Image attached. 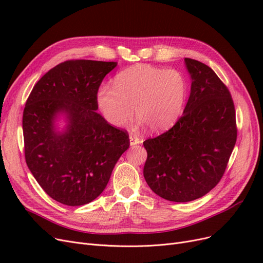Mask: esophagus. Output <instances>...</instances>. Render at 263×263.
I'll list each match as a JSON object with an SVG mask.
<instances>
[{
	"label": "esophagus",
	"mask_w": 263,
	"mask_h": 263,
	"mask_svg": "<svg viewBox=\"0 0 263 263\" xmlns=\"http://www.w3.org/2000/svg\"><path fill=\"white\" fill-rule=\"evenodd\" d=\"M129 141H130V145L132 146H135V145H137V144H141L142 139L139 138V136H137V135L130 134L129 135Z\"/></svg>",
	"instance_id": "obj_1"
}]
</instances>
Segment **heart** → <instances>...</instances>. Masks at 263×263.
Here are the masks:
<instances>
[{
  "label": "heart",
  "mask_w": 263,
  "mask_h": 263,
  "mask_svg": "<svg viewBox=\"0 0 263 263\" xmlns=\"http://www.w3.org/2000/svg\"><path fill=\"white\" fill-rule=\"evenodd\" d=\"M187 84L179 71L136 65L118 72L113 89L101 86L97 101L106 121L116 127L128 123L134 114L151 130L169 128L182 114Z\"/></svg>",
  "instance_id": "1"
}]
</instances>
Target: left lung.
I'll return each mask as SVG.
<instances>
[{"instance_id": "left-lung-1", "label": "left lung", "mask_w": 263, "mask_h": 263, "mask_svg": "<svg viewBox=\"0 0 263 263\" xmlns=\"http://www.w3.org/2000/svg\"><path fill=\"white\" fill-rule=\"evenodd\" d=\"M192 79L183 115L172 128L144 141V177L164 200L190 202L208 194L225 173L237 140L234 101L205 63L185 58Z\"/></svg>"}]
</instances>
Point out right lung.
I'll list each match as a JSON object with an SVG mask.
<instances>
[{"mask_svg": "<svg viewBox=\"0 0 263 263\" xmlns=\"http://www.w3.org/2000/svg\"><path fill=\"white\" fill-rule=\"evenodd\" d=\"M117 63L94 60L61 62L42 77L23 112L24 153L28 169L54 201L80 206L95 200L129 147L128 133L108 124L97 109L104 77ZM58 112L68 126L55 132Z\"/></svg>", "mask_w": 263, "mask_h": 263, "instance_id": "obj_1", "label": "right lung"}]
</instances>
